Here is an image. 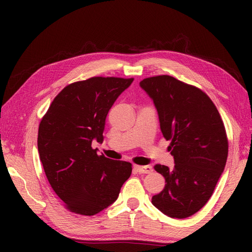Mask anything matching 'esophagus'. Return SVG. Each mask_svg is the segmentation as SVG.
<instances>
[{
  "label": "esophagus",
  "instance_id": "1",
  "mask_svg": "<svg viewBox=\"0 0 252 252\" xmlns=\"http://www.w3.org/2000/svg\"><path fill=\"white\" fill-rule=\"evenodd\" d=\"M135 170L141 174H148L153 172L152 165H135Z\"/></svg>",
  "mask_w": 252,
  "mask_h": 252
}]
</instances>
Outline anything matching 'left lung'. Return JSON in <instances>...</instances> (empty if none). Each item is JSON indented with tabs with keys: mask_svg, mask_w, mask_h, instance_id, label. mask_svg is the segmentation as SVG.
Returning <instances> with one entry per match:
<instances>
[{
	"mask_svg": "<svg viewBox=\"0 0 252 252\" xmlns=\"http://www.w3.org/2000/svg\"><path fill=\"white\" fill-rule=\"evenodd\" d=\"M140 85L154 100L175 162L173 170L154 167L165 185L152 202L170 218H189L210 199L225 168V126L210 97L194 85L167 74L146 78Z\"/></svg>",
	"mask_w": 252,
	"mask_h": 252,
	"instance_id": "1",
	"label": "left lung"
}]
</instances>
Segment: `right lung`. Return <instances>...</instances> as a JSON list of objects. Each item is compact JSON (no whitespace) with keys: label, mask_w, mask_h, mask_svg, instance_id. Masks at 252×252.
<instances>
[{"label":"right lung","mask_w":252,"mask_h":252,"mask_svg":"<svg viewBox=\"0 0 252 252\" xmlns=\"http://www.w3.org/2000/svg\"><path fill=\"white\" fill-rule=\"evenodd\" d=\"M133 78L93 77L63 88L42 118L40 160L53 190L69 211L94 216L116 201L132 164L97 155L111 106Z\"/></svg>","instance_id":"obj_1"}]
</instances>
